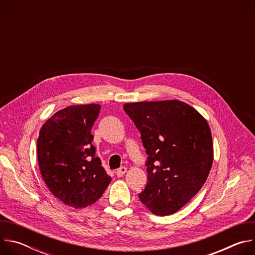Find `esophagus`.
<instances>
[{"label":"esophagus","mask_w":255,"mask_h":255,"mask_svg":"<svg viewBox=\"0 0 255 255\" xmlns=\"http://www.w3.org/2000/svg\"><path fill=\"white\" fill-rule=\"evenodd\" d=\"M126 171H127V168H126L125 166H122V167H120L119 169H117L116 174H117L118 177H121V176H123V175L126 173Z\"/></svg>","instance_id":"34e87169"}]
</instances>
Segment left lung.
Returning <instances> with one entry per match:
<instances>
[{"label": "left lung", "mask_w": 255, "mask_h": 255, "mask_svg": "<svg viewBox=\"0 0 255 255\" xmlns=\"http://www.w3.org/2000/svg\"><path fill=\"white\" fill-rule=\"evenodd\" d=\"M123 108L140 131L148 155L147 184L139 199L154 215L173 214L198 194L211 170L209 124L193 107L177 100L127 103Z\"/></svg>", "instance_id": "obj_1"}]
</instances>
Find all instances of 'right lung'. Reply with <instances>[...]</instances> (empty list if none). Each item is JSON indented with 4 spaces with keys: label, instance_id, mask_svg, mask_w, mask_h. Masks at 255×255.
<instances>
[{
    "label": "right lung",
    "instance_id": "right-lung-1",
    "mask_svg": "<svg viewBox=\"0 0 255 255\" xmlns=\"http://www.w3.org/2000/svg\"><path fill=\"white\" fill-rule=\"evenodd\" d=\"M100 109L99 104L66 107L42 125L37 139L39 169L47 188L76 209L97 202L112 179L92 144Z\"/></svg>",
    "mask_w": 255,
    "mask_h": 255
}]
</instances>
